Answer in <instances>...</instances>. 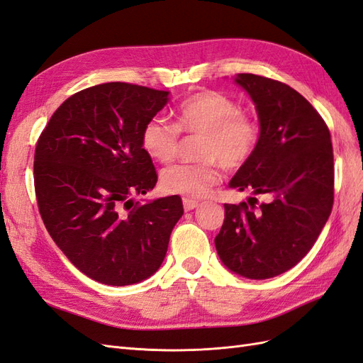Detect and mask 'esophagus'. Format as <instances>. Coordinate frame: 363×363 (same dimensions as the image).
<instances>
[{"mask_svg": "<svg viewBox=\"0 0 363 363\" xmlns=\"http://www.w3.org/2000/svg\"><path fill=\"white\" fill-rule=\"evenodd\" d=\"M199 201L197 200H192V199H183V206H184V211H192L195 208H199Z\"/></svg>", "mask_w": 363, "mask_h": 363, "instance_id": "34e87169", "label": "esophagus"}]
</instances>
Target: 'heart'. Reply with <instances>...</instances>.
Instances as JSON below:
<instances>
[{"instance_id":"heart-1","label":"heart","mask_w":363,"mask_h":363,"mask_svg":"<svg viewBox=\"0 0 363 363\" xmlns=\"http://www.w3.org/2000/svg\"><path fill=\"white\" fill-rule=\"evenodd\" d=\"M175 125L154 117L142 131V146L151 159L171 162L179 148V131L201 134L195 163H179L164 169L166 192L203 197L221 179L218 162L228 169L246 163L259 139L258 122L232 97L218 91H200L184 99L175 110Z\"/></svg>"}]
</instances>
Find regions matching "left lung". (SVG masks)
<instances>
[{"label": "left lung", "instance_id": "1", "mask_svg": "<svg viewBox=\"0 0 363 363\" xmlns=\"http://www.w3.org/2000/svg\"><path fill=\"white\" fill-rule=\"evenodd\" d=\"M255 104L259 139L229 186L266 195L224 204L215 237L221 262L249 279H269L295 267L316 242L331 213L335 168L328 126L291 86L250 73L235 76Z\"/></svg>", "mask_w": 363, "mask_h": 363}]
</instances>
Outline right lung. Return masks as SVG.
Listing matches in <instances>:
<instances>
[{"label": "right lung", "instance_id": "obj_1", "mask_svg": "<svg viewBox=\"0 0 363 363\" xmlns=\"http://www.w3.org/2000/svg\"><path fill=\"white\" fill-rule=\"evenodd\" d=\"M169 91L125 82L94 85L55 111L35 151V191L45 229L84 275L131 286L154 275L182 215L179 195L134 201L157 172L142 131Z\"/></svg>", "mask_w": 363, "mask_h": 363}]
</instances>
